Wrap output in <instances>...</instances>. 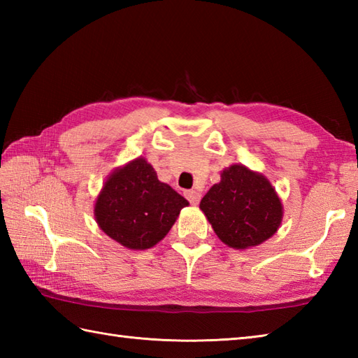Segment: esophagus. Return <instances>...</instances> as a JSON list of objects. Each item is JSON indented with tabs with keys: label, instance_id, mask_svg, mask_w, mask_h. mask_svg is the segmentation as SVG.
<instances>
[{
	"label": "esophagus",
	"instance_id": "esophagus-1",
	"mask_svg": "<svg viewBox=\"0 0 358 358\" xmlns=\"http://www.w3.org/2000/svg\"><path fill=\"white\" fill-rule=\"evenodd\" d=\"M185 195H186V199L191 201V204H199V201L201 199V194L199 191H194V189H191V191H186Z\"/></svg>",
	"mask_w": 358,
	"mask_h": 358
}]
</instances>
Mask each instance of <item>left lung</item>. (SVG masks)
<instances>
[{
	"label": "left lung",
	"mask_w": 358,
	"mask_h": 358,
	"mask_svg": "<svg viewBox=\"0 0 358 358\" xmlns=\"http://www.w3.org/2000/svg\"><path fill=\"white\" fill-rule=\"evenodd\" d=\"M200 209L217 237L234 249L262 245L280 227L283 206L269 180L243 164L222 172L220 183L203 196Z\"/></svg>",
	"instance_id": "obj_1"
}]
</instances>
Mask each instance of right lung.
<instances>
[{"label":"right lung","mask_w":358,"mask_h":358,"mask_svg":"<svg viewBox=\"0 0 358 358\" xmlns=\"http://www.w3.org/2000/svg\"><path fill=\"white\" fill-rule=\"evenodd\" d=\"M185 196L162 183L144 158L113 171L95 203V220L104 234L127 249L155 246L171 231Z\"/></svg>","instance_id":"obj_1"}]
</instances>
